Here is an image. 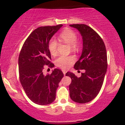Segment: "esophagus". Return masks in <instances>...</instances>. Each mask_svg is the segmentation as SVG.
<instances>
[{
	"instance_id": "esophagus-1",
	"label": "esophagus",
	"mask_w": 125,
	"mask_h": 125,
	"mask_svg": "<svg viewBox=\"0 0 125 125\" xmlns=\"http://www.w3.org/2000/svg\"><path fill=\"white\" fill-rule=\"evenodd\" d=\"M62 72H63V73L64 75H65L66 73V71L64 70H62Z\"/></svg>"
}]
</instances>
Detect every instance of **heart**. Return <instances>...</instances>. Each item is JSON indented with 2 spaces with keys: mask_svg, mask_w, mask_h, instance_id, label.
<instances>
[{
  "mask_svg": "<svg viewBox=\"0 0 125 125\" xmlns=\"http://www.w3.org/2000/svg\"><path fill=\"white\" fill-rule=\"evenodd\" d=\"M59 39L62 42L71 45L72 50L78 49L79 45L77 43V34L72 30L66 29L60 34ZM58 42L55 39H51L49 41L48 48L49 52L52 56L57 53ZM75 58L73 56H61L55 61V64L61 69H66L70 67L71 64L75 61Z\"/></svg>",
  "mask_w": 125,
  "mask_h": 125,
  "instance_id": "1",
  "label": "heart"
}]
</instances>
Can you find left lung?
Returning <instances> with one entry per match:
<instances>
[{"label":"left lung","mask_w":125,"mask_h":125,"mask_svg":"<svg viewBox=\"0 0 125 125\" xmlns=\"http://www.w3.org/2000/svg\"><path fill=\"white\" fill-rule=\"evenodd\" d=\"M70 26L80 31L83 42L81 55L74 67L75 70H85L80 77L72 72L66 74L72 78L70 97L76 103H86L94 99L102 88L107 69L106 49L100 36L88 25L73 24Z\"/></svg>","instance_id":"8db88e82"}]
</instances>
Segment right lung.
Instances as JSON below:
<instances>
[{"label":"right lung","mask_w":125,"mask_h":125,"mask_svg":"<svg viewBox=\"0 0 125 125\" xmlns=\"http://www.w3.org/2000/svg\"><path fill=\"white\" fill-rule=\"evenodd\" d=\"M63 25L39 27L28 36L18 58L21 83L26 95L34 103L47 105L55 99L56 89L63 77L61 70L55 69L51 74L44 75V65L52 67L48 45L52 37Z\"/></svg>","instance_id":"obj_1"}]
</instances>
